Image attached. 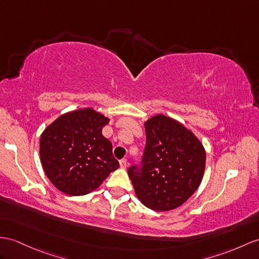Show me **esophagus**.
Returning <instances> with one entry per match:
<instances>
[{
    "label": "esophagus",
    "mask_w": 259,
    "mask_h": 259,
    "mask_svg": "<svg viewBox=\"0 0 259 259\" xmlns=\"http://www.w3.org/2000/svg\"><path fill=\"white\" fill-rule=\"evenodd\" d=\"M127 165H128L127 159H121V160H119V166H121V168L125 169L126 167H127Z\"/></svg>",
    "instance_id": "1"
}]
</instances>
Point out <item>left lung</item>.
Returning a JSON list of instances; mask_svg holds the SVG:
<instances>
[{
  "label": "left lung",
  "mask_w": 259,
  "mask_h": 259,
  "mask_svg": "<svg viewBox=\"0 0 259 259\" xmlns=\"http://www.w3.org/2000/svg\"><path fill=\"white\" fill-rule=\"evenodd\" d=\"M146 146L142 166L127 174L141 202L155 211L184 204L203 178L205 150L190 130L162 114L145 122Z\"/></svg>",
  "instance_id": "1"
}]
</instances>
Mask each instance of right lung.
<instances>
[{
	"label": "right lung",
	"mask_w": 259,
	"mask_h": 259,
	"mask_svg": "<svg viewBox=\"0 0 259 259\" xmlns=\"http://www.w3.org/2000/svg\"><path fill=\"white\" fill-rule=\"evenodd\" d=\"M110 119L91 108L68 112L45 128L39 154L44 171L59 191L84 195L119 166L102 135Z\"/></svg>",
	"instance_id": "obj_1"
}]
</instances>
